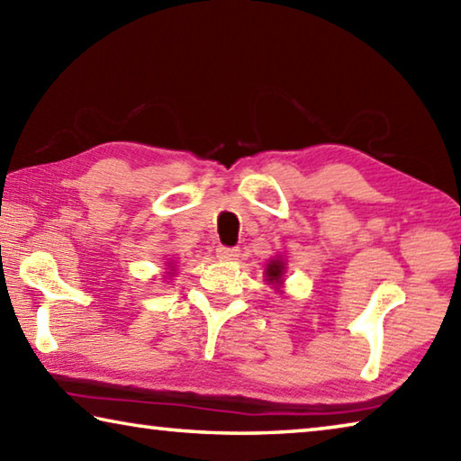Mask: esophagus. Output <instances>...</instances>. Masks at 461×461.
<instances>
[{
    "label": "esophagus",
    "mask_w": 461,
    "mask_h": 461,
    "mask_svg": "<svg viewBox=\"0 0 461 461\" xmlns=\"http://www.w3.org/2000/svg\"><path fill=\"white\" fill-rule=\"evenodd\" d=\"M217 258L221 260H238L240 258V249L238 248H228V246H220L217 248Z\"/></svg>",
    "instance_id": "obj_1"
}]
</instances>
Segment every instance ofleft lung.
<instances>
[{"mask_svg":"<svg viewBox=\"0 0 461 461\" xmlns=\"http://www.w3.org/2000/svg\"><path fill=\"white\" fill-rule=\"evenodd\" d=\"M285 268H286V264L283 262V258L270 260V264L267 267V272H264V275H267L268 285L280 288V285L285 283Z\"/></svg>","mask_w":461,"mask_h":461,"instance_id":"left-lung-1","label":"left lung"}]
</instances>
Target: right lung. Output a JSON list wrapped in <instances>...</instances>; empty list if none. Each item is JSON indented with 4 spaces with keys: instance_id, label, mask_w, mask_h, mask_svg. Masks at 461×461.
Here are the masks:
<instances>
[{
    "instance_id": "right-lung-1",
    "label": "right lung",
    "mask_w": 461,
    "mask_h": 461,
    "mask_svg": "<svg viewBox=\"0 0 461 461\" xmlns=\"http://www.w3.org/2000/svg\"><path fill=\"white\" fill-rule=\"evenodd\" d=\"M170 264V262H168ZM170 270H175V268H170ZM170 275H173V272H170Z\"/></svg>"
}]
</instances>
